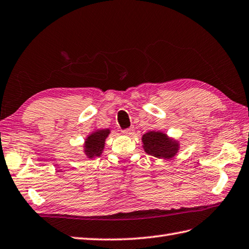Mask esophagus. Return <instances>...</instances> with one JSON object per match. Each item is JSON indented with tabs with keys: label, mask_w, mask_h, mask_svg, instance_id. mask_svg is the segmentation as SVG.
I'll return each instance as SVG.
<instances>
[{
	"label": "esophagus",
	"mask_w": 249,
	"mask_h": 249,
	"mask_svg": "<svg viewBox=\"0 0 249 249\" xmlns=\"http://www.w3.org/2000/svg\"><path fill=\"white\" fill-rule=\"evenodd\" d=\"M134 128H130V129H126V130H124V135H128V136H131V135H133L134 134Z\"/></svg>",
	"instance_id": "34e87169"
}]
</instances>
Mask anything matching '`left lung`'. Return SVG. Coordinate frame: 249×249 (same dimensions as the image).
Instances as JSON below:
<instances>
[{
	"mask_svg": "<svg viewBox=\"0 0 249 249\" xmlns=\"http://www.w3.org/2000/svg\"><path fill=\"white\" fill-rule=\"evenodd\" d=\"M142 148L147 154L164 160H170L178 154L180 143L161 131H149L142 137Z\"/></svg>",
	"mask_w": 249,
	"mask_h": 249,
	"instance_id": "8db88e82",
	"label": "left lung"
}]
</instances>
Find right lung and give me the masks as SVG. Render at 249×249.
<instances>
[{
	"instance_id": "1",
	"label": "right lung",
	"mask_w": 249,
	"mask_h": 249,
	"mask_svg": "<svg viewBox=\"0 0 249 249\" xmlns=\"http://www.w3.org/2000/svg\"><path fill=\"white\" fill-rule=\"evenodd\" d=\"M110 133L109 129H97L88 135L84 142V153L87 158L93 159L100 157L104 146H106V140Z\"/></svg>"
}]
</instances>
